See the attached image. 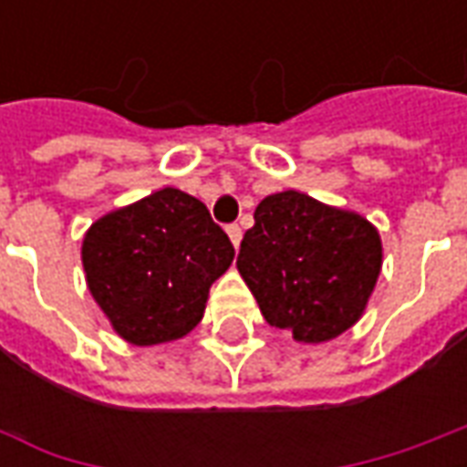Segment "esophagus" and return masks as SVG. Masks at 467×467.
Segmentation results:
<instances>
[{"mask_svg":"<svg viewBox=\"0 0 467 467\" xmlns=\"http://www.w3.org/2000/svg\"><path fill=\"white\" fill-rule=\"evenodd\" d=\"M227 234L233 240L234 247H240V240H243V227L240 224H227Z\"/></svg>","mask_w":467,"mask_h":467,"instance_id":"1","label":"esophagus"}]
</instances>
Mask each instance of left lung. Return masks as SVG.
I'll return each mask as SVG.
<instances>
[{
  "mask_svg": "<svg viewBox=\"0 0 467 467\" xmlns=\"http://www.w3.org/2000/svg\"><path fill=\"white\" fill-rule=\"evenodd\" d=\"M380 265V234L365 217L295 190L257 204L237 254L265 320L300 343L333 340L358 323Z\"/></svg>",
  "mask_w": 467,
  "mask_h": 467,
  "instance_id": "obj_1",
  "label": "left lung"
}]
</instances>
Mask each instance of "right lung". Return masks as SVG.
<instances>
[{
  "mask_svg": "<svg viewBox=\"0 0 467 467\" xmlns=\"http://www.w3.org/2000/svg\"><path fill=\"white\" fill-rule=\"evenodd\" d=\"M234 247L197 197L164 187L97 220L82 244L87 285L127 343L177 340L202 320Z\"/></svg>",
  "mask_w": 467,
  "mask_h": 467,
  "instance_id": "obj_1",
  "label": "right lung"
}]
</instances>
